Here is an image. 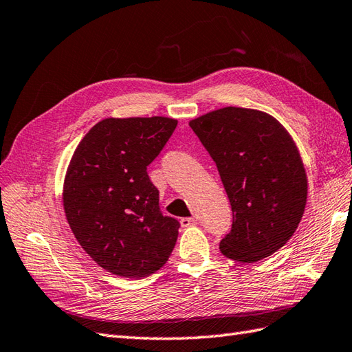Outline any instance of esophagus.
Wrapping results in <instances>:
<instances>
[{
  "label": "esophagus",
  "instance_id": "obj_1",
  "mask_svg": "<svg viewBox=\"0 0 352 352\" xmlns=\"http://www.w3.org/2000/svg\"><path fill=\"white\" fill-rule=\"evenodd\" d=\"M197 224V218L191 217V218H182L181 219V226L182 227H192Z\"/></svg>",
  "mask_w": 352,
  "mask_h": 352
}]
</instances>
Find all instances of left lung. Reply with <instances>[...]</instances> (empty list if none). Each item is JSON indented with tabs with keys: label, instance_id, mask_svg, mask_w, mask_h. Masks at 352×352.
I'll return each mask as SVG.
<instances>
[{
	"label": "left lung",
	"instance_id": "left-lung-1",
	"mask_svg": "<svg viewBox=\"0 0 352 352\" xmlns=\"http://www.w3.org/2000/svg\"><path fill=\"white\" fill-rule=\"evenodd\" d=\"M190 126L215 161L233 210L221 252L242 263L276 252L294 234L307 199L294 140L273 116L243 107L209 111Z\"/></svg>",
	"mask_w": 352,
	"mask_h": 352
}]
</instances>
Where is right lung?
Returning <instances> with one entry per match:
<instances>
[{"mask_svg": "<svg viewBox=\"0 0 352 352\" xmlns=\"http://www.w3.org/2000/svg\"><path fill=\"white\" fill-rule=\"evenodd\" d=\"M176 125L164 116L107 118L73 153L63 191L65 217L85 252L113 275L149 276L176 245L181 224L162 215L146 171Z\"/></svg>", "mask_w": 352, "mask_h": 352, "instance_id": "right-lung-1", "label": "right lung"}]
</instances>
